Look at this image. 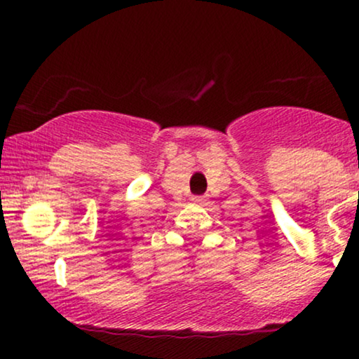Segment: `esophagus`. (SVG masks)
I'll list each match as a JSON object with an SVG mask.
<instances>
[{"label":"esophagus","instance_id":"obj_1","mask_svg":"<svg viewBox=\"0 0 359 359\" xmlns=\"http://www.w3.org/2000/svg\"><path fill=\"white\" fill-rule=\"evenodd\" d=\"M192 203L194 204H199V205H203V204H205V197H192Z\"/></svg>","mask_w":359,"mask_h":359}]
</instances>
